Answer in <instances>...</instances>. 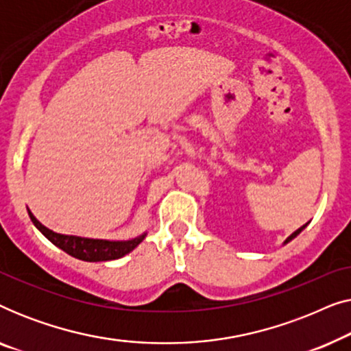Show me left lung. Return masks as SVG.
I'll use <instances>...</instances> for the list:
<instances>
[{
  "label": "left lung",
  "mask_w": 351,
  "mask_h": 351,
  "mask_svg": "<svg viewBox=\"0 0 351 351\" xmlns=\"http://www.w3.org/2000/svg\"><path fill=\"white\" fill-rule=\"evenodd\" d=\"M305 227H306V223H305V225H302V227H300V228H299V230H295V232H294V233H292V234H291V237H289V238H287V239H286V241H285V244H286V243H289V241H292V239H294V238H295V237H297V234H299V233H300V232H302V230H304V228H305Z\"/></svg>",
  "instance_id": "1"
}]
</instances>
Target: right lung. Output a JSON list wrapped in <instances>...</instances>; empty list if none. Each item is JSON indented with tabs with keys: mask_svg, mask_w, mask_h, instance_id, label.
Instances as JSON below:
<instances>
[{
	"mask_svg": "<svg viewBox=\"0 0 351 351\" xmlns=\"http://www.w3.org/2000/svg\"><path fill=\"white\" fill-rule=\"evenodd\" d=\"M32 222L54 246L60 247L69 256L80 258L84 262H105V261H114V258H121L136 249L138 244L143 241L147 233L141 234V237L128 239V241H108V239H93V238H81L73 237V234H62L56 233L45 227L40 220H36L30 210H28Z\"/></svg>",
	"mask_w": 351,
	"mask_h": 351,
	"instance_id": "1",
	"label": "right lung"
}]
</instances>
